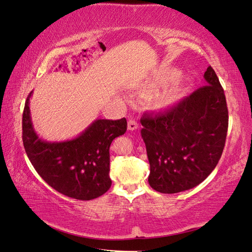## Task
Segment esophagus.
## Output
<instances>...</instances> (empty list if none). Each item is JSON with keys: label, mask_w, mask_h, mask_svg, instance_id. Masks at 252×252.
I'll return each mask as SVG.
<instances>
[{"label": "esophagus", "mask_w": 252, "mask_h": 252, "mask_svg": "<svg viewBox=\"0 0 252 252\" xmlns=\"http://www.w3.org/2000/svg\"><path fill=\"white\" fill-rule=\"evenodd\" d=\"M137 126H138V125H137V122L135 120L130 119L129 121H127V129H129V130H131V131L136 130Z\"/></svg>", "instance_id": "34e87169"}]
</instances>
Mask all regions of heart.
<instances>
[{"instance_id":"obj_1","label":"heart","mask_w":252,"mask_h":252,"mask_svg":"<svg viewBox=\"0 0 252 252\" xmlns=\"http://www.w3.org/2000/svg\"><path fill=\"white\" fill-rule=\"evenodd\" d=\"M174 77H176L175 72H168L165 74H160V76L155 77L148 82V85L152 88L157 87L159 84H163L169 80H172ZM184 94V87L182 83H174L171 87L164 88L161 91H158L157 93H155L149 103L156 109H167L175 105L178 101L182 98V96Z\"/></svg>"}]
</instances>
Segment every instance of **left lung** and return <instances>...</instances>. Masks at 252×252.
<instances>
[{"label":"left lung","instance_id":"left-lung-1","mask_svg":"<svg viewBox=\"0 0 252 252\" xmlns=\"http://www.w3.org/2000/svg\"><path fill=\"white\" fill-rule=\"evenodd\" d=\"M203 77L207 84L171 109L141 118L151 164L148 183L162 194L200 184L222 156L228 127L225 95L211 66Z\"/></svg>","mask_w":252,"mask_h":252}]
</instances>
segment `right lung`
I'll use <instances>...</instances> for the list:
<instances>
[{
	"label": "right lung",
	"mask_w": 252,
	"mask_h": 252,
	"mask_svg": "<svg viewBox=\"0 0 252 252\" xmlns=\"http://www.w3.org/2000/svg\"><path fill=\"white\" fill-rule=\"evenodd\" d=\"M23 114V142L27 156L47 184L63 195L91 200L108 190L109 148L125 134L126 119L95 120L78 137L66 142H45L36 135L30 117L29 98Z\"/></svg>",
	"instance_id": "1"
}]
</instances>
